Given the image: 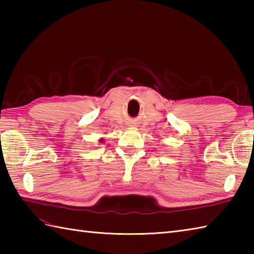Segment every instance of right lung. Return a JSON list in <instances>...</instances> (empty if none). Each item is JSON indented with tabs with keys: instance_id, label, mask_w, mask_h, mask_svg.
Returning a JSON list of instances; mask_svg holds the SVG:
<instances>
[{
	"instance_id": "right-lung-1",
	"label": "right lung",
	"mask_w": 254,
	"mask_h": 254,
	"mask_svg": "<svg viewBox=\"0 0 254 254\" xmlns=\"http://www.w3.org/2000/svg\"><path fill=\"white\" fill-rule=\"evenodd\" d=\"M100 142H104V138H100Z\"/></svg>"
}]
</instances>
